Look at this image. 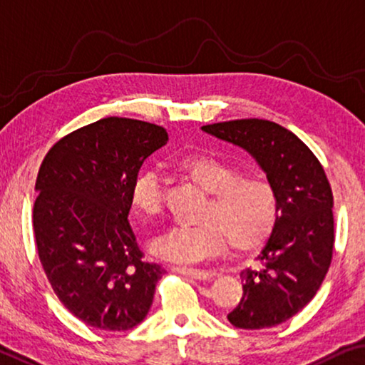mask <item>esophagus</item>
I'll return each mask as SVG.
<instances>
[{
    "mask_svg": "<svg viewBox=\"0 0 365 365\" xmlns=\"http://www.w3.org/2000/svg\"><path fill=\"white\" fill-rule=\"evenodd\" d=\"M173 271H175V273H180L183 276H188V278L198 279V281H207V279L215 278V273H212V271L197 269V268H185V266H175Z\"/></svg>",
    "mask_w": 365,
    "mask_h": 365,
    "instance_id": "34e87169",
    "label": "esophagus"
}]
</instances>
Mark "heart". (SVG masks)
I'll list each match as a JSON object with an SVG mask.
<instances>
[{
  "label": "heart",
  "instance_id": "1",
  "mask_svg": "<svg viewBox=\"0 0 365 365\" xmlns=\"http://www.w3.org/2000/svg\"><path fill=\"white\" fill-rule=\"evenodd\" d=\"M175 170L210 195L198 227H173L152 241L157 256L173 263H202L223 253L228 241L235 250L259 246L273 232L278 198L268 180L240 177V170L220 158L190 155ZM130 203L137 213L155 218L163 210V182L155 170H143L130 185Z\"/></svg>",
  "mask_w": 365,
  "mask_h": 365
}]
</instances>
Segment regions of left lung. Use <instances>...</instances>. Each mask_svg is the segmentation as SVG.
<instances>
[{
    "instance_id": "8db88e82",
    "label": "left lung",
    "mask_w": 365,
    "mask_h": 365,
    "mask_svg": "<svg viewBox=\"0 0 365 365\" xmlns=\"http://www.w3.org/2000/svg\"><path fill=\"white\" fill-rule=\"evenodd\" d=\"M202 130L248 152L276 192L278 218L256 256L261 266L240 273L243 297L228 321L241 329L278 326L316 296L331 266V185L306 143L274 122L241 119Z\"/></svg>"
}]
</instances>
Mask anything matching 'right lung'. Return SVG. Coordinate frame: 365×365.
I'll use <instances>...</instances> for the list:
<instances>
[{
  "instance_id": "1",
  "label": "right lung",
  "mask_w": 365,
  "mask_h": 365,
  "mask_svg": "<svg viewBox=\"0 0 365 365\" xmlns=\"http://www.w3.org/2000/svg\"><path fill=\"white\" fill-rule=\"evenodd\" d=\"M168 133L107 117L56 143L33 210L38 255L61 302L87 326L127 331L145 319L165 269L147 263L129 223L130 185Z\"/></svg>"
}]
</instances>
